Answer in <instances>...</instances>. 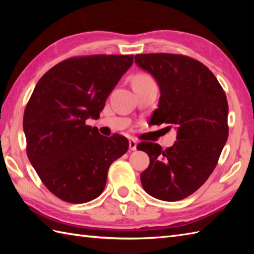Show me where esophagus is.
Listing matches in <instances>:
<instances>
[{
    "label": "esophagus",
    "mask_w": 254,
    "mask_h": 254,
    "mask_svg": "<svg viewBox=\"0 0 254 254\" xmlns=\"http://www.w3.org/2000/svg\"><path fill=\"white\" fill-rule=\"evenodd\" d=\"M128 146H130L131 150H135L137 147V142L135 141V139L130 138V141H128Z\"/></svg>",
    "instance_id": "1"
}]
</instances>
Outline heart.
I'll return each instance as SVG.
<instances>
[{
	"mask_svg": "<svg viewBox=\"0 0 254 254\" xmlns=\"http://www.w3.org/2000/svg\"><path fill=\"white\" fill-rule=\"evenodd\" d=\"M150 80H153V79L150 78V76H148V75L138 74L133 78V83H146V82H150Z\"/></svg>",
	"mask_w": 254,
	"mask_h": 254,
	"instance_id": "heart-1",
	"label": "heart"
}]
</instances>
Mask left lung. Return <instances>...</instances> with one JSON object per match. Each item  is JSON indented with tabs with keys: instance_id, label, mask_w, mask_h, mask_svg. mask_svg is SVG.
I'll return each mask as SVG.
<instances>
[{
	"instance_id": "1",
	"label": "left lung",
	"mask_w": 254,
	"mask_h": 254,
	"mask_svg": "<svg viewBox=\"0 0 254 254\" xmlns=\"http://www.w3.org/2000/svg\"><path fill=\"white\" fill-rule=\"evenodd\" d=\"M134 59L159 86L154 124L177 130L171 147L163 149L152 142L137 145L149 157L141 174L142 186L150 196L179 201L195 192L217 165L228 138L227 98L215 75L192 58L149 53Z\"/></svg>"
}]
</instances>
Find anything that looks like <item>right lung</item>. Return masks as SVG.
I'll return each mask as SVG.
<instances>
[{"mask_svg":"<svg viewBox=\"0 0 254 254\" xmlns=\"http://www.w3.org/2000/svg\"><path fill=\"white\" fill-rule=\"evenodd\" d=\"M132 64L133 56L71 58L37 83L24 113L27 156L48 190L63 201L98 197L110 165L127 153V137H106L86 120L99 118Z\"/></svg>","mask_w":254,"mask_h":254,"instance_id":"right-lung-1","label":"right lung"}]
</instances>
